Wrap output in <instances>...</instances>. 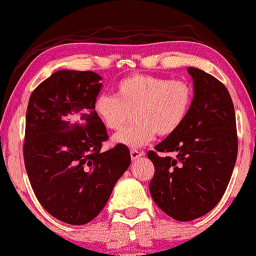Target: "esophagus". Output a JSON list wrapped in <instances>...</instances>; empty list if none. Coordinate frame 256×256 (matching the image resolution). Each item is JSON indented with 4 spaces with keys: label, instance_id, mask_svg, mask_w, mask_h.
Masks as SVG:
<instances>
[{
    "label": "esophagus",
    "instance_id": "obj_1",
    "mask_svg": "<svg viewBox=\"0 0 256 256\" xmlns=\"http://www.w3.org/2000/svg\"><path fill=\"white\" fill-rule=\"evenodd\" d=\"M130 154H131V159H132L134 162V160L140 159L141 156H143V152H140V150H131Z\"/></svg>",
    "mask_w": 256,
    "mask_h": 256
}]
</instances>
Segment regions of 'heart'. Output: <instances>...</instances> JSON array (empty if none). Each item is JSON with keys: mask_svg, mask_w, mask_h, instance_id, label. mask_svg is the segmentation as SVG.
<instances>
[{"mask_svg": "<svg viewBox=\"0 0 256 256\" xmlns=\"http://www.w3.org/2000/svg\"><path fill=\"white\" fill-rule=\"evenodd\" d=\"M193 100L192 87L181 80L137 74L124 78L116 85V94H100L94 103L98 119L108 130H119L130 120L132 125L114 136V142L140 148L158 134L169 136L186 120Z\"/></svg>", "mask_w": 256, "mask_h": 256, "instance_id": "heart-1", "label": "heart"}]
</instances>
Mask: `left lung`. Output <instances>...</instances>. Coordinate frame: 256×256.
<instances>
[{
  "mask_svg": "<svg viewBox=\"0 0 256 256\" xmlns=\"http://www.w3.org/2000/svg\"><path fill=\"white\" fill-rule=\"evenodd\" d=\"M193 78L192 106L176 132L156 144L150 192L165 214L192 221L208 214L222 198L237 159L238 140L232 98L224 84L200 69H187Z\"/></svg>",
  "mask_w": 256,
  "mask_h": 256,
  "instance_id": "left-lung-1",
  "label": "left lung"
}]
</instances>
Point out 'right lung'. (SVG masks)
<instances>
[{"instance_id":"1","label":"right lung","mask_w":256,"mask_h":256,"mask_svg":"<svg viewBox=\"0 0 256 256\" xmlns=\"http://www.w3.org/2000/svg\"><path fill=\"white\" fill-rule=\"evenodd\" d=\"M100 80L94 72L60 70L34 90L28 104L25 169L41 206L66 224L94 220L131 162L124 144L100 152L108 140L94 110Z\"/></svg>"}]
</instances>
